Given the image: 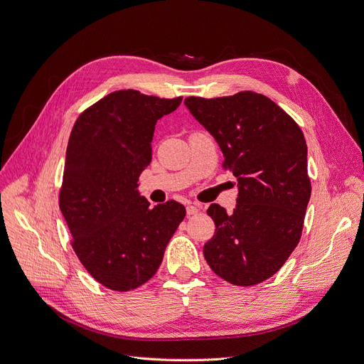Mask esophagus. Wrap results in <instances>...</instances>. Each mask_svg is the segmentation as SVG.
<instances>
[{
    "label": "esophagus",
    "mask_w": 364,
    "mask_h": 364,
    "mask_svg": "<svg viewBox=\"0 0 364 364\" xmlns=\"http://www.w3.org/2000/svg\"><path fill=\"white\" fill-rule=\"evenodd\" d=\"M200 209H201V204L193 203V204H189V205L186 207V213H188V215H196V213L200 212Z\"/></svg>",
    "instance_id": "esophagus-1"
}]
</instances>
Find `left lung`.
Listing matches in <instances>:
<instances>
[{
	"label": "left lung",
	"mask_w": 364,
	"mask_h": 364,
	"mask_svg": "<svg viewBox=\"0 0 364 364\" xmlns=\"http://www.w3.org/2000/svg\"><path fill=\"white\" fill-rule=\"evenodd\" d=\"M223 152L238 181L232 213L207 209L216 225L204 245L207 264L234 286H253L279 271L298 246L311 197L302 130L269 97L255 92L185 99Z\"/></svg>",
	"instance_id": "8db88e82"
}]
</instances>
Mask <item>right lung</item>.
I'll return each instance as SVG.
<instances>
[{"label":"right lung","mask_w":364,"mask_h":364,"mask_svg":"<svg viewBox=\"0 0 364 364\" xmlns=\"http://www.w3.org/2000/svg\"><path fill=\"white\" fill-rule=\"evenodd\" d=\"M181 102L117 90L84 109L71 130L59 207L80 262L107 289L129 291L151 280L185 218L181 203L149 207L136 189L151 163L155 123Z\"/></svg>","instance_id":"add662e5"}]
</instances>
